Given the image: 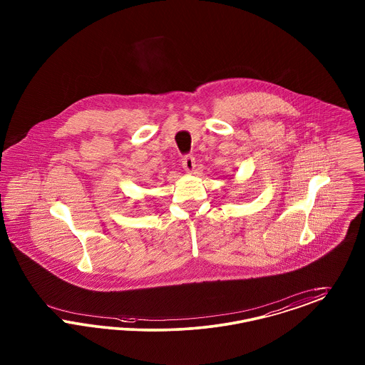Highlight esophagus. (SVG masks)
Masks as SVG:
<instances>
[{
    "label": "esophagus",
    "instance_id": "1",
    "mask_svg": "<svg viewBox=\"0 0 365 365\" xmlns=\"http://www.w3.org/2000/svg\"><path fill=\"white\" fill-rule=\"evenodd\" d=\"M182 164H183V168L186 170V173H192L194 168H195V159L191 156V155H186L183 159H182Z\"/></svg>",
    "mask_w": 365,
    "mask_h": 365
}]
</instances>
